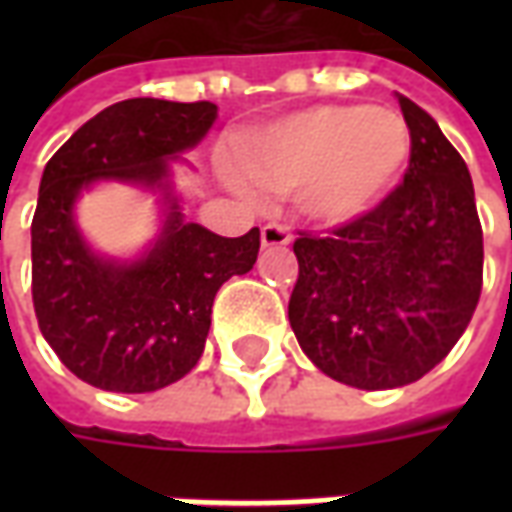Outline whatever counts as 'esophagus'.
<instances>
[{"mask_svg":"<svg viewBox=\"0 0 512 512\" xmlns=\"http://www.w3.org/2000/svg\"><path fill=\"white\" fill-rule=\"evenodd\" d=\"M290 244V233L285 227H279V224H266L263 230H260V246L263 249H277V246H288Z\"/></svg>","mask_w":512,"mask_h":512,"instance_id":"obj_1","label":"esophagus"}]
</instances>
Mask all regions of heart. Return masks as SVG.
I'll use <instances>...</instances> for the list:
<instances>
[{"label": "heart", "mask_w": 512, "mask_h": 512, "mask_svg": "<svg viewBox=\"0 0 512 512\" xmlns=\"http://www.w3.org/2000/svg\"><path fill=\"white\" fill-rule=\"evenodd\" d=\"M411 128L389 109L367 104L312 106L246 136L241 164L260 189L296 194L301 216L345 227L395 191L411 158ZM235 186L252 191L244 175Z\"/></svg>", "instance_id": "heart-1"}]
</instances>
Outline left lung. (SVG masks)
<instances>
[{
    "label": "left lung",
    "mask_w": 512,
    "mask_h": 512,
    "mask_svg": "<svg viewBox=\"0 0 512 512\" xmlns=\"http://www.w3.org/2000/svg\"><path fill=\"white\" fill-rule=\"evenodd\" d=\"M411 128L406 178L365 219L293 244L288 318L321 373L356 389L414 384L466 332L483 288L472 175L439 123L397 95Z\"/></svg>",
    "instance_id": "8db88e82"
}]
</instances>
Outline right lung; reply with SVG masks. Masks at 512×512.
<instances>
[{"instance_id":"1","label":"right lung","mask_w":512,"mask_h":512,"mask_svg":"<svg viewBox=\"0 0 512 512\" xmlns=\"http://www.w3.org/2000/svg\"><path fill=\"white\" fill-rule=\"evenodd\" d=\"M211 101L128 98L87 120L43 169L32 219L40 332L73 376L106 392H156L200 362L216 293L252 271L260 230L222 238L189 222L175 167L208 136ZM120 182L157 197L159 230L131 258L98 253L78 227L87 190Z\"/></svg>"}]
</instances>
